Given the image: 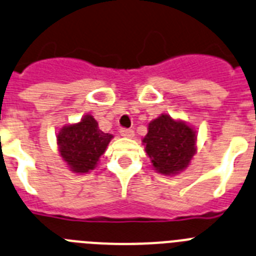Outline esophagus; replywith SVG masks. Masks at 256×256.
<instances>
[{"label":"esophagus","instance_id":"obj_1","mask_svg":"<svg viewBox=\"0 0 256 256\" xmlns=\"http://www.w3.org/2000/svg\"><path fill=\"white\" fill-rule=\"evenodd\" d=\"M120 134L125 138H130V139L135 136V132H134V130H131V128H121V130H120Z\"/></svg>","mask_w":256,"mask_h":256}]
</instances>
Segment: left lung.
Listing matches in <instances>:
<instances>
[{"label":"left lung","mask_w":256,"mask_h":256,"mask_svg":"<svg viewBox=\"0 0 256 256\" xmlns=\"http://www.w3.org/2000/svg\"><path fill=\"white\" fill-rule=\"evenodd\" d=\"M142 142L156 171L162 174L184 171L196 153L194 128L168 114H160L149 122L148 134Z\"/></svg>","instance_id":"left-lung-1"}]
</instances>
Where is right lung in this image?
I'll list each match as a JSON object with an SVG mask.
<instances>
[{
  "mask_svg": "<svg viewBox=\"0 0 256 256\" xmlns=\"http://www.w3.org/2000/svg\"><path fill=\"white\" fill-rule=\"evenodd\" d=\"M112 138L114 135L98 128L93 116L86 114L80 122L64 126L57 135V144L62 160L71 171L86 174L96 168Z\"/></svg>",
  "mask_w": 256,
  "mask_h": 256,
  "instance_id": "1",
  "label": "right lung"
}]
</instances>
